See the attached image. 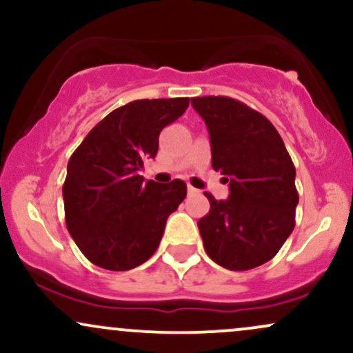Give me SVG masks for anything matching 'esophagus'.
<instances>
[{
  "label": "esophagus",
  "instance_id": "esophagus-1",
  "mask_svg": "<svg viewBox=\"0 0 353 353\" xmlns=\"http://www.w3.org/2000/svg\"><path fill=\"white\" fill-rule=\"evenodd\" d=\"M188 192H189V196H194V194H199V190H197L196 188H192V185H188Z\"/></svg>",
  "mask_w": 353,
  "mask_h": 353
}]
</instances>
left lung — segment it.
I'll return each mask as SVG.
<instances>
[{"label":"left lung","instance_id":"left-lung-1","mask_svg":"<svg viewBox=\"0 0 353 353\" xmlns=\"http://www.w3.org/2000/svg\"><path fill=\"white\" fill-rule=\"evenodd\" d=\"M205 121L214 171L229 182V199L205 192L209 212L197 222L205 252L229 270L269 262L292 234L299 192L295 168L274 124L228 96L192 98Z\"/></svg>","mask_w":353,"mask_h":353}]
</instances>
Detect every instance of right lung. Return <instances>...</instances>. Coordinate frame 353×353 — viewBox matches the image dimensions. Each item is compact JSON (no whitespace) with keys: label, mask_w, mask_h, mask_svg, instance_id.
I'll return each instance as SVG.
<instances>
[{"label":"right lung","mask_w":353,"mask_h":353,"mask_svg":"<svg viewBox=\"0 0 353 353\" xmlns=\"http://www.w3.org/2000/svg\"><path fill=\"white\" fill-rule=\"evenodd\" d=\"M189 98L137 99L99 121L72 152L63 184L66 228L89 262L108 270L144 264L165 221L188 194L184 181H145L137 171L156 157L159 134Z\"/></svg>","instance_id":"obj_1"}]
</instances>
